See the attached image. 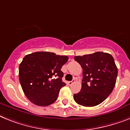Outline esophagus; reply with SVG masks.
Returning a JSON list of instances; mask_svg holds the SVG:
<instances>
[{
	"label": "esophagus",
	"mask_w": 130,
	"mask_h": 130,
	"mask_svg": "<svg viewBox=\"0 0 130 130\" xmlns=\"http://www.w3.org/2000/svg\"><path fill=\"white\" fill-rule=\"evenodd\" d=\"M74 80H73L72 81H69L68 82V84L69 86H71V85H72V84H73V83H74Z\"/></svg>",
	"instance_id": "34e87169"
}]
</instances>
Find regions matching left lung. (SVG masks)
<instances>
[{"label": "left lung", "instance_id": "left-lung-1", "mask_svg": "<svg viewBox=\"0 0 130 130\" xmlns=\"http://www.w3.org/2000/svg\"><path fill=\"white\" fill-rule=\"evenodd\" d=\"M74 59L83 69L82 88L73 95L74 101L84 107L100 104L111 93L116 84L118 69L113 57L98 52Z\"/></svg>", "mask_w": 130, "mask_h": 130}]
</instances>
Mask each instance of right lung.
<instances>
[{
  "mask_svg": "<svg viewBox=\"0 0 130 130\" xmlns=\"http://www.w3.org/2000/svg\"><path fill=\"white\" fill-rule=\"evenodd\" d=\"M67 56L48 52H37L24 57L19 67L21 88L29 101L41 107L57 100L59 92L66 85L62 81V66L68 61Z\"/></svg>",
  "mask_w": 130,
  "mask_h": 130,
  "instance_id": "1",
  "label": "right lung"
}]
</instances>
